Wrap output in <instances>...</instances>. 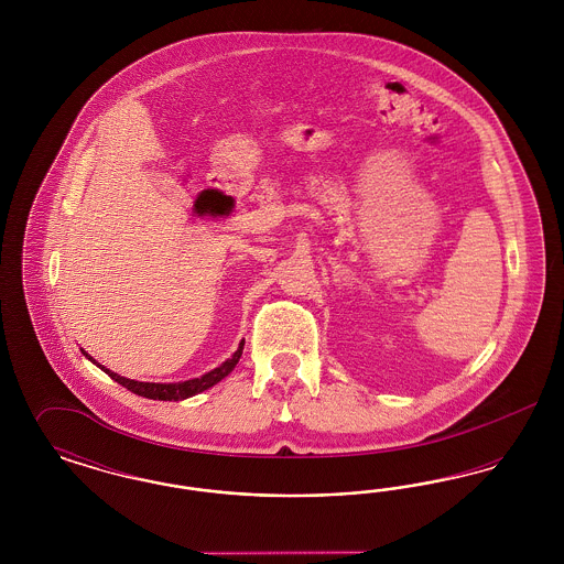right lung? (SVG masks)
Listing matches in <instances>:
<instances>
[{
	"label": "right lung",
	"mask_w": 564,
	"mask_h": 564,
	"mask_svg": "<svg viewBox=\"0 0 564 564\" xmlns=\"http://www.w3.org/2000/svg\"><path fill=\"white\" fill-rule=\"evenodd\" d=\"M242 347H245V340L239 343V349L235 350L221 366L214 368L212 372L207 375L198 376V378H189V380H182V382H141V380H133V378H124V376L116 375L111 372L106 366L97 364L86 350H82L93 364H97L106 375L111 376V380H116L118 384L127 387L129 391H133L141 398H148V400H161V402H182V400H188L192 395H198L207 389H212L214 384H217L221 378L230 375L235 370V366L239 364L241 359Z\"/></svg>",
	"instance_id": "obj_1"
}]
</instances>
